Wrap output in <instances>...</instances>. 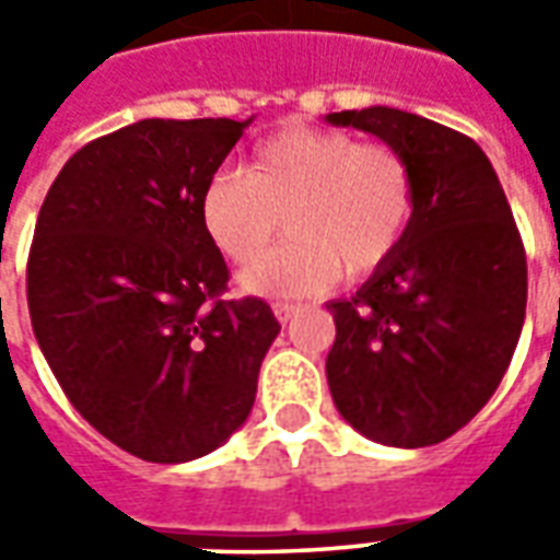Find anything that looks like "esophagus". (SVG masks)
<instances>
[{
  "mask_svg": "<svg viewBox=\"0 0 560 560\" xmlns=\"http://www.w3.org/2000/svg\"><path fill=\"white\" fill-rule=\"evenodd\" d=\"M300 312V305H293V303H276L272 305V315L279 317V324H288L293 315Z\"/></svg>",
  "mask_w": 560,
  "mask_h": 560,
  "instance_id": "1",
  "label": "esophagus"
}]
</instances>
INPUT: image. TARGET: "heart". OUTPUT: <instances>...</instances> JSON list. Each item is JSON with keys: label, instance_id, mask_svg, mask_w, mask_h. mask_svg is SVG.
Segmentation results:
<instances>
[{"label": "heart", "instance_id": "b5f03b06", "mask_svg": "<svg viewBox=\"0 0 560 560\" xmlns=\"http://www.w3.org/2000/svg\"><path fill=\"white\" fill-rule=\"evenodd\" d=\"M413 215L417 176L405 152L339 128H284L248 152L243 173H212L200 195L209 243L240 267L266 250L279 223L289 228L288 244L240 276L255 296H312L341 269L375 276L401 252Z\"/></svg>", "mask_w": 560, "mask_h": 560}]
</instances>
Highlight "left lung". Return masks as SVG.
I'll list each match as a JSON object with an SVG mask.
<instances>
[{
    "instance_id": "8db88e82",
    "label": "left lung",
    "mask_w": 560,
    "mask_h": 560,
    "mask_svg": "<svg viewBox=\"0 0 560 560\" xmlns=\"http://www.w3.org/2000/svg\"><path fill=\"white\" fill-rule=\"evenodd\" d=\"M405 152L417 215L401 252L351 300L327 303L332 401L387 446H432L501 384L528 303V264L492 161L453 128L396 107L329 114Z\"/></svg>"
}]
</instances>
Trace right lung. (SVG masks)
Instances as JSON below:
<instances>
[{"label": "right lung", "mask_w": 560, "mask_h": 560, "mask_svg": "<svg viewBox=\"0 0 560 560\" xmlns=\"http://www.w3.org/2000/svg\"><path fill=\"white\" fill-rule=\"evenodd\" d=\"M236 119H140L78 149L44 197L26 264L35 339L92 429L159 465L212 453L252 413L279 320L221 300L228 264L200 195Z\"/></svg>", "instance_id": "right-lung-1"}]
</instances>
